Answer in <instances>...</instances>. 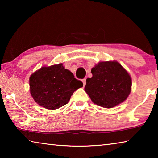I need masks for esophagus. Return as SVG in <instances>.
Returning a JSON list of instances; mask_svg holds the SVG:
<instances>
[{
	"label": "esophagus",
	"mask_w": 158,
	"mask_h": 158,
	"mask_svg": "<svg viewBox=\"0 0 158 158\" xmlns=\"http://www.w3.org/2000/svg\"><path fill=\"white\" fill-rule=\"evenodd\" d=\"M82 82H83V84H84V86H85V84H86V79H82Z\"/></svg>",
	"instance_id": "esophagus-1"
}]
</instances>
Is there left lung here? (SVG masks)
<instances>
[{
  "instance_id": "8db88e82",
  "label": "left lung",
  "mask_w": 158,
  "mask_h": 158,
  "mask_svg": "<svg viewBox=\"0 0 158 158\" xmlns=\"http://www.w3.org/2000/svg\"><path fill=\"white\" fill-rule=\"evenodd\" d=\"M85 91L95 105L110 109L126 100L132 90L128 72L116 60L101 61L91 69Z\"/></svg>"
}]
</instances>
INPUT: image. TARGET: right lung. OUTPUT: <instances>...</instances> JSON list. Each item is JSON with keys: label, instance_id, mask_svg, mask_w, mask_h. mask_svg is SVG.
<instances>
[{"label": "right lung", "instance_id": "right-lung-1", "mask_svg": "<svg viewBox=\"0 0 158 158\" xmlns=\"http://www.w3.org/2000/svg\"><path fill=\"white\" fill-rule=\"evenodd\" d=\"M29 85L35 102L53 110L68 104L73 93L83 86V83L59 63L37 69L29 78Z\"/></svg>", "mask_w": 158, "mask_h": 158}]
</instances>
